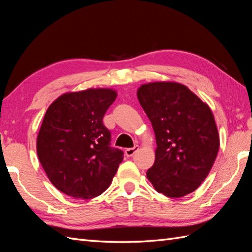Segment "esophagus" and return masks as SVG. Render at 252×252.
I'll use <instances>...</instances> for the list:
<instances>
[{
    "mask_svg": "<svg viewBox=\"0 0 252 252\" xmlns=\"http://www.w3.org/2000/svg\"><path fill=\"white\" fill-rule=\"evenodd\" d=\"M138 150H139V146H138V145H135V146L132 147V148H127V149L125 150V155H126L127 157H132Z\"/></svg>",
    "mask_w": 252,
    "mask_h": 252,
    "instance_id": "1",
    "label": "esophagus"
}]
</instances>
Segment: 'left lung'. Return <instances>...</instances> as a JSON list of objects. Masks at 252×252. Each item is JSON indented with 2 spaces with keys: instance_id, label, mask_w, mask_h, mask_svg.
Segmentation results:
<instances>
[{
  "instance_id": "obj_1",
  "label": "left lung",
  "mask_w": 252,
  "mask_h": 252,
  "mask_svg": "<svg viewBox=\"0 0 252 252\" xmlns=\"http://www.w3.org/2000/svg\"><path fill=\"white\" fill-rule=\"evenodd\" d=\"M136 94L158 146L148 180L158 192L169 197L194 191L208 175L220 147L209 106L174 82L144 84Z\"/></svg>"
}]
</instances>
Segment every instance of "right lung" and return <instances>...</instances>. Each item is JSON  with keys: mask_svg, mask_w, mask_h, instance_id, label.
<instances>
[{"mask_svg": "<svg viewBox=\"0 0 252 252\" xmlns=\"http://www.w3.org/2000/svg\"><path fill=\"white\" fill-rule=\"evenodd\" d=\"M116 98L112 89H87L62 94L48 107L36 151L60 191L88 200L109 187L124 158L123 151L110 146L111 133L103 124Z\"/></svg>", "mask_w": 252, "mask_h": 252, "instance_id": "add662e5", "label": "right lung"}]
</instances>
